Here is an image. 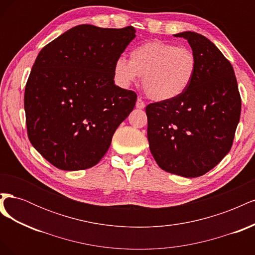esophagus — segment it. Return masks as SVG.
I'll return each instance as SVG.
<instances>
[{"mask_svg":"<svg viewBox=\"0 0 255 255\" xmlns=\"http://www.w3.org/2000/svg\"><path fill=\"white\" fill-rule=\"evenodd\" d=\"M144 106H145V104H144V102L142 101V100H141L140 98L137 99V101H136V109L142 110V109H144Z\"/></svg>","mask_w":255,"mask_h":255,"instance_id":"34e87169","label":"esophagus"}]
</instances>
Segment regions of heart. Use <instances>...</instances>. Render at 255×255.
<instances>
[{
	"label": "heart",
	"mask_w": 255,
	"mask_h": 255,
	"mask_svg": "<svg viewBox=\"0 0 255 255\" xmlns=\"http://www.w3.org/2000/svg\"><path fill=\"white\" fill-rule=\"evenodd\" d=\"M197 57L187 47L153 40L137 45L129 60L116 59L113 73L119 86L128 88L142 76L145 94L154 101L166 102L181 97L194 80Z\"/></svg>",
	"instance_id": "b5f03b06"
}]
</instances>
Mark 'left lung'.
<instances>
[{"mask_svg": "<svg viewBox=\"0 0 255 255\" xmlns=\"http://www.w3.org/2000/svg\"><path fill=\"white\" fill-rule=\"evenodd\" d=\"M173 36L188 41L197 71L181 97L145 107L148 140L163 170L197 177L217 166L231 150L242 100L232 65L210 39L195 32Z\"/></svg>", "mask_w": 255, "mask_h": 255, "instance_id": "left-lung-1", "label": "left lung"}]
</instances>
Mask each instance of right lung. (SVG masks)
Wrapping results in <instances>:
<instances>
[{"label": "right lung", "mask_w": 255, "mask_h": 255, "mask_svg": "<svg viewBox=\"0 0 255 255\" xmlns=\"http://www.w3.org/2000/svg\"><path fill=\"white\" fill-rule=\"evenodd\" d=\"M133 26L70 28L39 52L28 76L24 110L30 143L61 170L94 167L137 96L115 85L113 68L136 37Z\"/></svg>", "instance_id": "add662e5"}]
</instances>
